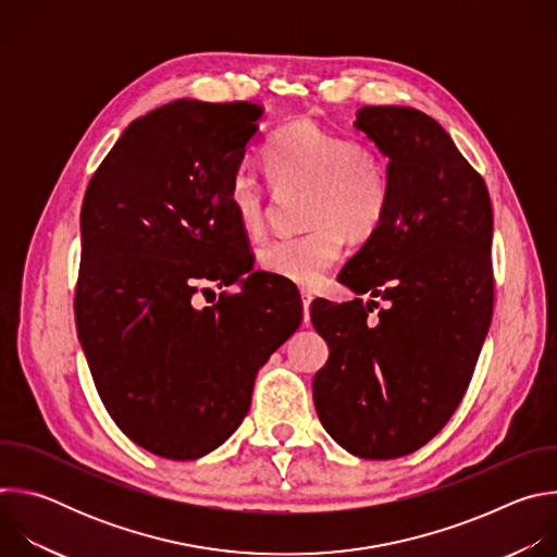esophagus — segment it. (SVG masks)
<instances>
[{
	"mask_svg": "<svg viewBox=\"0 0 557 557\" xmlns=\"http://www.w3.org/2000/svg\"><path fill=\"white\" fill-rule=\"evenodd\" d=\"M310 301H312V295L308 290H301V306H304V324L308 326L310 322Z\"/></svg>",
	"mask_w": 557,
	"mask_h": 557,
	"instance_id": "34e87169",
	"label": "esophagus"
}]
</instances>
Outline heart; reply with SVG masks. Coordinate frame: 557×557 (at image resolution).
<instances>
[{
    "instance_id": "heart-1",
    "label": "heart",
    "mask_w": 557,
    "mask_h": 557,
    "mask_svg": "<svg viewBox=\"0 0 557 557\" xmlns=\"http://www.w3.org/2000/svg\"><path fill=\"white\" fill-rule=\"evenodd\" d=\"M264 168L280 196L306 191L301 235L277 237L260 249V269L297 286L312 288L337 264L344 235L366 243L381 228L389 205V172L368 143L293 121L264 147ZM226 202L240 228L258 237L273 213L271 189L247 168L235 170Z\"/></svg>"
}]
</instances>
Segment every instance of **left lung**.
Returning a JSON list of instances; mask_svg holds the SVG:
<instances>
[{"label": "left lung", "mask_w": 557, "mask_h": 557, "mask_svg": "<svg viewBox=\"0 0 557 557\" xmlns=\"http://www.w3.org/2000/svg\"><path fill=\"white\" fill-rule=\"evenodd\" d=\"M355 127L389 158V205L339 282L385 306L310 304L331 348L312 399L344 449L387 460L434 438L469 387L494 312V213L483 176L432 116L366 106Z\"/></svg>", "instance_id": "8db88e82"}]
</instances>
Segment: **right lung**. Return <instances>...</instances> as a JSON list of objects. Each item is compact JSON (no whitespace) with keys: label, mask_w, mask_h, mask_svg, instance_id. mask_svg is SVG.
Masks as SVG:
<instances>
[{"label":"right lung","mask_w":557,"mask_h":557,"mask_svg":"<svg viewBox=\"0 0 557 557\" xmlns=\"http://www.w3.org/2000/svg\"><path fill=\"white\" fill-rule=\"evenodd\" d=\"M264 106L178 99L136 119L88 183L74 322L116 428L147 451L194 460L245 421L258 370L297 331L301 299L253 273L196 308L207 282L251 271L226 185Z\"/></svg>","instance_id":"add662e5"}]
</instances>
